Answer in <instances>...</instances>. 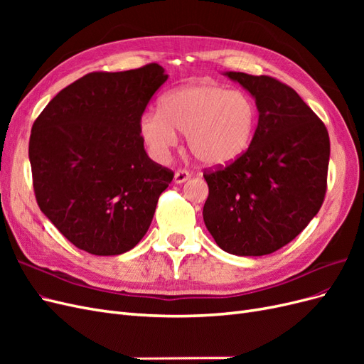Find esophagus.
Returning a JSON list of instances; mask_svg holds the SVG:
<instances>
[{
	"mask_svg": "<svg viewBox=\"0 0 364 364\" xmlns=\"http://www.w3.org/2000/svg\"><path fill=\"white\" fill-rule=\"evenodd\" d=\"M190 178H191L190 171H186V170H183V168L176 170V173H174V182H176V183H182V182H185V181H188Z\"/></svg>",
	"mask_w": 364,
	"mask_h": 364,
	"instance_id": "obj_1",
	"label": "esophagus"
}]
</instances>
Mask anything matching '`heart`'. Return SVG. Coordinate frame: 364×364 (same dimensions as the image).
Returning a JSON list of instances; mask_svg holds the SVG:
<instances>
[{
    "mask_svg": "<svg viewBox=\"0 0 364 364\" xmlns=\"http://www.w3.org/2000/svg\"><path fill=\"white\" fill-rule=\"evenodd\" d=\"M258 123V107L241 91L188 85L161 97L159 111L142 115L139 134L150 155L165 161L183 132L193 155L208 165H226L245 155Z\"/></svg>",
    "mask_w": 364,
    "mask_h": 364,
    "instance_id": "heart-1",
    "label": "heart"
}]
</instances>
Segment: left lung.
I'll use <instances>...</instances> for the list:
<instances>
[{
  "instance_id": "1",
  "label": "left lung",
  "mask_w": 364,
  "mask_h": 364,
  "mask_svg": "<svg viewBox=\"0 0 364 364\" xmlns=\"http://www.w3.org/2000/svg\"><path fill=\"white\" fill-rule=\"evenodd\" d=\"M226 75L255 97L258 126L245 155L203 171L209 188L203 220L225 252L269 255L299 235L321 209L329 135L289 85L270 75Z\"/></svg>"
}]
</instances>
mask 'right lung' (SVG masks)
Here are the masks:
<instances>
[{"mask_svg":"<svg viewBox=\"0 0 364 364\" xmlns=\"http://www.w3.org/2000/svg\"><path fill=\"white\" fill-rule=\"evenodd\" d=\"M167 77L158 63L90 73L33 123L28 158L36 202L75 247L119 255L146 235L174 173L147 156L139 123Z\"/></svg>","mask_w":364,"mask_h":364,"instance_id":"obj_1","label":"right lung"}]
</instances>
